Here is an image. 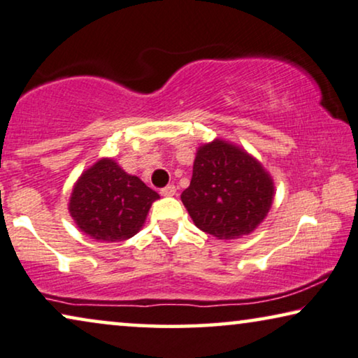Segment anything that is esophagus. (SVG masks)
Listing matches in <instances>:
<instances>
[{
    "label": "esophagus",
    "mask_w": 358,
    "mask_h": 358,
    "mask_svg": "<svg viewBox=\"0 0 358 358\" xmlns=\"http://www.w3.org/2000/svg\"><path fill=\"white\" fill-rule=\"evenodd\" d=\"M175 193H177V188H175L173 185H167V186H164L162 189H160V194H162V196H173Z\"/></svg>",
    "instance_id": "esophagus-1"
}]
</instances>
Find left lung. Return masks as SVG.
<instances>
[{"mask_svg":"<svg viewBox=\"0 0 358 358\" xmlns=\"http://www.w3.org/2000/svg\"><path fill=\"white\" fill-rule=\"evenodd\" d=\"M273 196V180L261 164L217 139L199 148L193 178L181 201L196 227L231 240L258 227L269 213Z\"/></svg>","mask_w":358,"mask_h":358,"instance_id":"1","label":"left lung"}]
</instances>
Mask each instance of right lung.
I'll return each mask as SVG.
<instances>
[{
  "instance_id": "add662e5",
  "label": "right lung",
  "mask_w": 358,
  "mask_h": 358,
  "mask_svg": "<svg viewBox=\"0 0 358 358\" xmlns=\"http://www.w3.org/2000/svg\"><path fill=\"white\" fill-rule=\"evenodd\" d=\"M155 199L159 194L138 177L102 159L74 185L69 213L90 238L115 243L138 234Z\"/></svg>"
}]
</instances>
